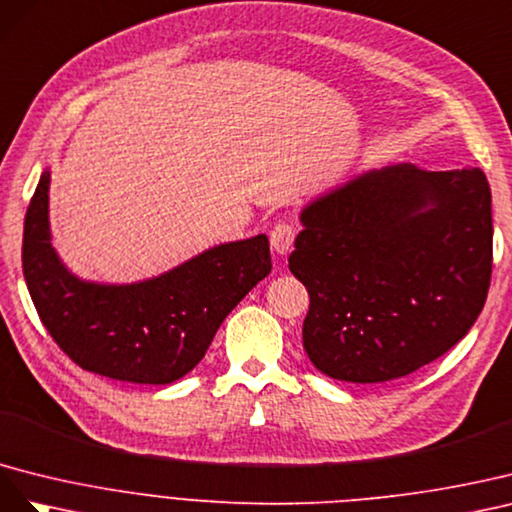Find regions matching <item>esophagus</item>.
Returning a JSON list of instances; mask_svg holds the SVG:
<instances>
[{"label":"esophagus","instance_id":"obj_1","mask_svg":"<svg viewBox=\"0 0 512 512\" xmlns=\"http://www.w3.org/2000/svg\"><path fill=\"white\" fill-rule=\"evenodd\" d=\"M294 238H296V229L289 223L274 225V229L270 231V244L274 248V253H279V255H285L291 251V246H294Z\"/></svg>","mask_w":512,"mask_h":512}]
</instances>
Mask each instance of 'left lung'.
Wrapping results in <instances>:
<instances>
[{"mask_svg": "<svg viewBox=\"0 0 512 512\" xmlns=\"http://www.w3.org/2000/svg\"><path fill=\"white\" fill-rule=\"evenodd\" d=\"M289 270L309 291L315 369L379 384L457 345L491 283V188L478 167L364 171L313 199Z\"/></svg>", "mask_w": 512, "mask_h": 512, "instance_id": "8db88e82", "label": "left lung"}]
</instances>
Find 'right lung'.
I'll list each match as a JSON object with an SVG mask.
<instances>
[{"instance_id":"right-lung-1","label":"right lung","mask_w":512,"mask_h":512,"mask_svg":"<svg viewBox=\"0 0 512 512\" xmlns=\"http://www.w3.org/2000/svg\"><path fill=\"white\" fill-rule=\"evenodd\" d=\"M51 171L23 227V276L42 324L81 369L133 384H171L206 356L216 330L272 270L268 236L225 242L137 283L72 274L51 244Z\"/></svg>"}]
</instances>
